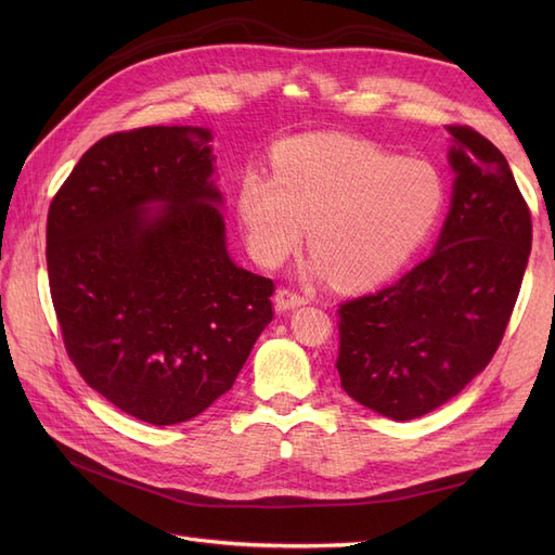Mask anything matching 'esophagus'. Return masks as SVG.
<instances>
[{
	"label": "esophagus",
	"instance_id": "34e87169",
	"mask_svg": "<svg viewBox=\"0 0 555 555\" xmlns=\"http://www.w3.org/2000/svg\"><path fill=\"white\" fill-rule=\"evenodd\" d=\"M306 304H308V298L304 294H298V292L287 289V287L278 289V294H275V308L278 310H294V308L306 306Z\"/></svg>",
	"mask_w": 555,
	"mask_h": 555
}]
</instances>
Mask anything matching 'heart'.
Returning <instances> with one entry per match:
<instances>
[{
	"instance_id": "b5f03b06",
	"label": "heart",
	"mask_w": 555,
	"mask_h": 555,
	"mask_svg": "<svg viewBox=\"0 0 555 555\" xmlns=\"http://www.w3.org/2000/svg\"><path fill=\"white\" fill-rule=\"evenodd\" d=\"M275 178L255 169L238 184V215L263 263L287 259L304 238L347 287L377 282L405 263L438 224L447 184L430 162L371 141L306 133L278 147Z\"/></svg>"
}]
</instances>
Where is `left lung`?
Instances as JSON below:
<instances>
[{"label": "left lung", "instance_id": "obj_1", "mask_svg": "<svg viewBox=\"0 0 555 555\" xmlns=\"http://www.w3.org/2000/svg\"><path fill=\"white\" fill-rule=\"evenodd\" d=\"M447 131L456 180L438 247L338 310L343 389L396 422L438 410L491 363L532 245L530 208L505 155L473 127Z\"/></svg>", "mask_w": 555, "mask_h": 555}]
</instances>
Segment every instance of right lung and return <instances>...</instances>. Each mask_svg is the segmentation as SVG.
<instances>
[{
	"label": "right lung",
	"mask_w": 555,
	"mask_h": 555,
	"mask_svg": "<svg viewBox=\"0 0 555 555\" xmlns=\"http://www.w3.org/2000/svg\"><path fill=\"white\" fill-rule=\"evenodd\" d=\"M210 141L204 127L111 133L48 210L66 354L96 393L153 426L190 422L227 393L273 319V280L227 251Z\"/></svg>",
	"instance_id": "obj_1"
}]
</instances>
